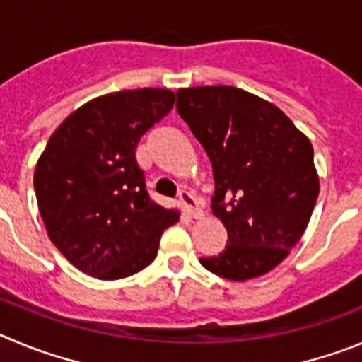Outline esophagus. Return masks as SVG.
<instances>
[{"mask_svg":"<svg viewBox=\"0 0 362 362\" xmlns=\"http://www.w3.org/2000/svg\"><path fill=\"white\" fill-rule=\"evenodd\" d=\"M178 202H180L182 209L189 214L191 218H200L202 216V209L198 207V202L193 194L189 193V191H182L178 194Z\"/></svg>","mask_w":362,"mask_h":362,"instance_id":"1","label":"esophagus"}]
</instances>
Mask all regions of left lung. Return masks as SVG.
<instances>
[{
	"label": "left lung",
	"mask_w": 362,
	"mask_h": 362,
	"mask_svg": "<svg viewBox=\"0 0 362 362\" xmlns=\"http://www.w3.org/2000/svg\"><path fill=\"white\" fill-rule=\"evenodd\" d=\"M177 97L213 165V214L229 238L200 263L233 281L267 274L301 240L317 200L308 136L276 104L240 88H182Z\"/></svg>",
	"instance_id": "left-lung-1"
}]
</instances>
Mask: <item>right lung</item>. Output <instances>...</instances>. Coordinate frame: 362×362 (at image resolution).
Returning a JSON list of instances; mask_svg holds the SVG:
<instances>
[{
	"instance_id": "add662e5",
	"label": "right lung",
	"mask_w": 362,
	"mask_h": 362,
	"mask_svg": "<svg viewBox=\"0 0 362 362\" xmlns=\"http://www.w3.org/2000/svg\"><path fill=\"white\" fill-rule=\"evenodd\" d=\"M173 104L165 88L95 97L61 122L41 153L39 213L52 243L84 274L110 281L146 269L180 218L149 198L135 158L141 136Z\"/></svg>"
}]
</instances>
